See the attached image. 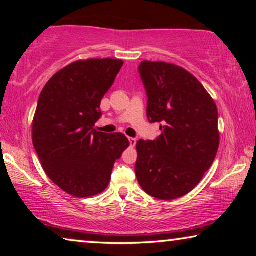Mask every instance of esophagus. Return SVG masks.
Returning a JSON list of instances; mask_svg holds the SVG:
<instances>
[{
    "label": "esophagus",
    "mask_w": 256,
    "mask_h": 256,
    "mask_svg": "<svg viewBox=\"0 0 256 256\" xmlns=\"http://www.w3.org/2000/svg\"><path fill=\"white\" fill-rule=\"evenodd\" d=\"M128 140H129V143H130L132 146H134L136 144V142H138L136 141V138H129Z\"/></svg>",
    "instance_id": "obj_1"
}]
</instances>
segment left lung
<instances>
[{
  "mask_svg": "<svg viewBox=\"0 0 256 256\" xmlns=\"http://www.w3.org/2000/svg\"><path fill=\"white\" fill-rule=\"evenodd\" d=\"M146 116L162 130L136 144L135 172L152 197L171 200L197 186L219 148L218 110L204 86L186 70L163 62H142Z\"/></svg>",
  "mask_w": 256,
  "mask_h": 256,
  "instance_id": "obj_1",
  "label": "left lung"
}]
</instances>
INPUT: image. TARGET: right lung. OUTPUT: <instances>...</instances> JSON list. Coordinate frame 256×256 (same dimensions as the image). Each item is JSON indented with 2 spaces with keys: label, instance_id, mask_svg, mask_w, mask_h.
<instances>
[{
  "label": "right lung",
  "instance_id": "add662e5",
  "mask_svg": "<svg viewBox=\"0 0 256 256\" xmlns=\"http://www.w3.org/2000/svg\"><path fill=\"white\" fill-rule=\"evenodd\" d=\"M120 59L72 62L48 80L38 99L32 142L48 178L74 197L108 186L115 160L129 146L121 132H96L100 104L116 78Z\"/></svg>",
  "mask_w": 256,
  "mask_h": 256
}]
</instances>
